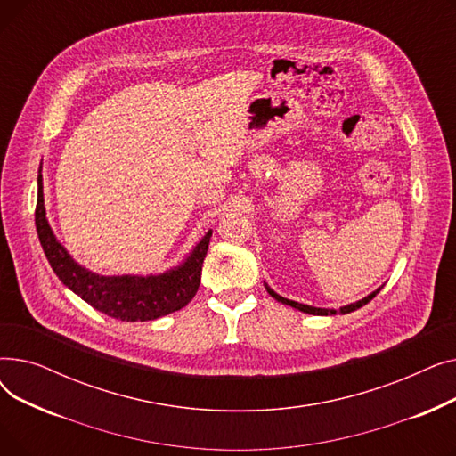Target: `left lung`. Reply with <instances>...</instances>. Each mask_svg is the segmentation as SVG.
<instances>
[{
    "label": "left lung",
    "mask_w": 456,
    "mask_h": 456,
    "mask_svg": "<svg viewBox=\"0 0 456 456\" xmlns=\"http://www.w3.org/2000/svg\"><path fill=\"white\" fill-rule=\"evenodd\" d=\"M265 286H266V290H268V294L275 299V301H279V303H282V305H289V306H294V308H297V310H301V313H306V314H314V316H332V314H347V313H353V310H356V308H361V306H364L366 303H370L379 292H380V289H377L375 292H371L370 296H366L364 299H361V301H356V303H351V305H346V306H342L340 310H334V308H318V306H310V305H303V303H297V301H292V299H286V297H282V296H279V294H275L270 286L265 282Z\"/></svg>",
    "instance_id": "left-lung-1"
}]
</instances>
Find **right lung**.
<instances>
[{
    "label": "right lung",
    "mask_w": 456,
    "mask_h": 456,
    "mask_svg": "<svg viewBox=\"0 0 456 456\" xmlns=\"http://www.w3.org/2000/svg\"><path fill=\"white\" fill-rule=\"evenodd\" d=\"M42 164L38 170V198L35 224L40 246L64 286L100 313L122 322H148L172 314L196 296L203 260L212 231L191 249L183 265L159 275H100L83 268L57 240L45 218L42 191Z\"/></svg>",
    "instance_id": "right-lung-1"
}]
</instances>
